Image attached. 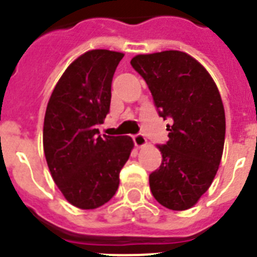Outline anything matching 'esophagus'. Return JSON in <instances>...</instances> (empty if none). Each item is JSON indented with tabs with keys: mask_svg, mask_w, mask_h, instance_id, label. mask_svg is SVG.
<instances>
[{
	"mask_svg": "<svg viewBox=\"0 0 257 257\" xmlns=\"http://www.w3.org/2000/svg\"><path fill=\"white\" fill-rule=\"evenodd\" d=\"M134 143L138 148H143L145 144H147V139H145V136L143 134H136L135 136L133 138Z\"/></svg>",
	"mask_w": 257,
	"mask_h": 257,
	"instance_id": "obj_1",
	"label": "esophagus"
}]
</instances>
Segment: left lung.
I'll list each match as a JSON object with an SVG mask.
<instances>
[{"label": "left lung", "instance_id": "left-lung-1", "mask_svg": "<svg viewBox=\"0 0 257 257\" xmlns=\"http://www.w3.org/2000/svg\"><path fill=\"white\" fill-rule=\"evenodd\" d=\"M158 114L170 119L169 142L158 145L160 169L149 175L152 194L170 210L194 206L212 183L225 140V112L207 70L183 51L136 55Z\"/></svg>", "mask_w": 257, "mask_h": 257}]
</instances>
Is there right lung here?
Masks as SVG:
<instances>
[{"mask_svg": "<svg viewBox=\"0 0 257 257\" xmlns=\"http://www.w3.org/2000/svg\"><path fill=\"white\" fill-rule=\"evenodd\" d=\"M122 52L91 50L67 68L46 108L44 151L51 176L69 203L103 206L115 194L130 157V136L99 135L109 113L110 87Z\"/></svg>", "mask_w": 257, "mask_h": 257, "instance_id": "right-lung-1", "label": "right lung"}]
</instances>
